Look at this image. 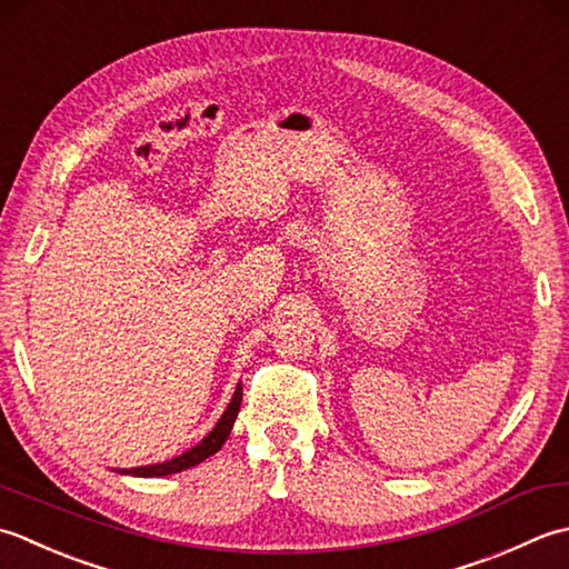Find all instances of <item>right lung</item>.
I'll return each mask as SVG.
<instances>
[{
  "instance_id": "right-lung-1",
  "label": "right lung",
  "mask_w": 569,
  "mask_h": 569,
  "mask_svg": "<svg viewBox=\"0 0 569 569\" xmlns=\"http://www.w3.org/2000/svg\"><path fill=\"white\" fill-rule=\"evenodd\" d=\"M240 402H242V382L236 386L233 398H230L226 412L220 415V420L216 422V427L211 432H208L199 445L191 447L189 451H183V455L173 457L169 461H161V463H147V467H134V469H114L122 477H142V479H157V477H169V473H179L183 469H191L196 463L206 461L208 457H213L216 451L226 445V439L230 437V430H233V422L240 412Z\"/></svg>"
}]
</instances>
